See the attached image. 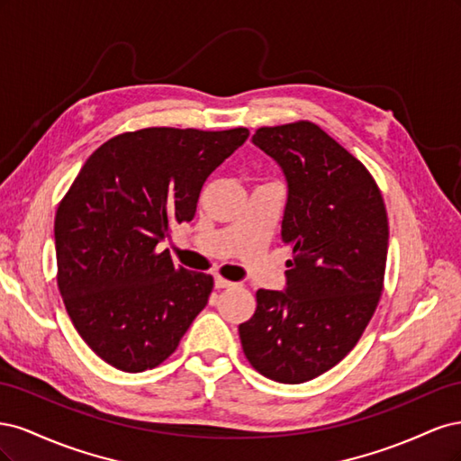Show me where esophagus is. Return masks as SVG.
<instances>
[{
    "instance_id": "1",
    "label": "esophagus",
    "mask_w": 461,
    "mask_h": 461,
    "mask_svg": "<svg viewBox=\"0 0 461 461\" xmlns=\"http://www.w3.org/2000/svg\"><path fill=\"white\" fill-rule=\"evenodd\" d=\"M234 283L232 281H227V278L222 276H215V288H232Z\"/></svg>"
}]
</instances>
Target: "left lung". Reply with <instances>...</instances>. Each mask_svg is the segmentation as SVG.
I'll return each mask as SVG.
<instances>
[{"instance_id": "obj_1", "label": "left lung", "mask_w": 461, "mask_h": 461, "mask_svg": "<svg viewBox=\"0 0 461 461\" xmlns=\"http://www.w3.org/2000/svg\"><path fill=\"white\" fill-rule=\"evenodd\" d=\"M252 142L281 167L288 198L285 290H258L239 327L249 364L285 384L312 381L357 344L379 303L388 252L386 209L373 176L310 121L261 127Z\"/></svg>"}]
</instances>
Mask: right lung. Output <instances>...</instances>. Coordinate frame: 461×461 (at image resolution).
I'll list each match as a JSON object with an SVG mask.
<instances>
[{
  "mask_svg": "<svg viewBox=\"0 0 461 461\" xmlns=\"http://www.w3.org/2000/svg\"><path fill=\"white\" fill-rule=\"evenodd\" d=\"M248 136L151 127L111 138L82 165L55 213L58 286L105 364L158 367L205 308L213 276L176 267L158 246L194 219L207 176Z\"/></svg>",
  "mask_w": 461,
  "mask_h": 461,
  "instance_id": "right-lung-1",
  "label": "right lung"
}]
</instances>
